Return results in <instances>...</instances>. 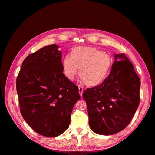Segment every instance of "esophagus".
I'll return each mask as SVG.
<instances>
[{"label":"esophagus","instance_id":"esophagus-1","mask_svg":"<svg viewBox=\"0 0 155 155\" xmlns=\"http://www.w3.org/2000/svg\"><path fill=\"white\" fill-rule=\"evenodd\" d=\"M78 89H79V94H80L81 96H82L83 92V87H81V86H80V85H79V86H78Z\"/></svg>","mask_w":155,"mask_h":155}]
</instances>
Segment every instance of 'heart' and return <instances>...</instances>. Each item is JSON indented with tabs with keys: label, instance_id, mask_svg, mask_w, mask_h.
Returning <instances> with one entry per match:
<instances>
[{
	"label": "heart",
	"instance_id": "1",
	"mask_svg": "<svg viewBox=\"0 0 155 155\" xmlns=\"http://www.w3.org/2000/svg\"><path fill=\"white\" fill-rule=\"evenodd\" d=\"M112 65L110 56L94 47L78 46L67 54L63 61L64 74L70 80H74L78 72L83 81L88 86L95 87L104 81Z\"/></svg>",
	"mask_w": 155,
	"mask_h": 155
}]
</instances>
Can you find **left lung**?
<instances>
[{"instance_id": "8db88e82", "label": "left lung", "mask_w": 155, "mask_h": 155, "mask_svg": "<svg viewBox=\"0 0 155 155\" xmlns=\"http://www.w3.org/2000/svg\"><path fill=\"white\" fill-rule=\"evenodd\" d=\"M114 58L104 82L83 94L89 125L98 134L112 135L124 129L140 104V80L133 64L124 54H115Z\"/></svg>"}]
</instances>
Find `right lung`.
<instances>
[{"label": "right lung", "instance_id": "obj_1", "mask_svg": "<svg viewBox=\"0 0 155 155\" xmlns=\"http://www.w3.org/2000/svg\"><path fill=\"white\" fill-rule=\"evenodd\" d=\"M55 44L28 55L16 81L21 113L36 133L55 137L68 128L78 87L64 76Z\"/></svg>", "mask_w": 155, "mask_h": 155}]
</instances>
